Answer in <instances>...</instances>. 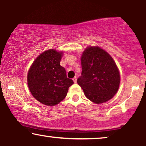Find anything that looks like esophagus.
<instances>
[{
    "label": "esophagus",
    "instance_id": "esophagus-1",
    "mask_svg": "<svg viewBox=\"0 0 146 146\" xmlns=\"http://www.w3.org/2000/svg\"><path fill=\"white\" fill-rule=\"evenodd\" d=\"M73 81H74V83H76L77 82V78H76V77H74V78H73Z\"/></svg>",
    "mask_w": 146,
    "mask_h": 146
}]
</instances>
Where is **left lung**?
<instances>
[{
    "label": "left lung",
    "instance_id": "left-lung-1",
    "mask_svg": "<svg viewBox=\"0 0 146 146\" xmlns=\"http://www.w3.org/2000/svg\"><path fill=\"white\" fill-rule=\"evenodd\" d=\"M81 64L77 82L87 98L96 104L112 98L119 88L120 76L111 56L99 47H88L82 56Z\"/></svg>",
    "mask_w": 146,
    "mask_h": 146
}]
</instances>
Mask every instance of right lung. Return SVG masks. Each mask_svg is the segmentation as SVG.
<instances>
[{"label":"right lung","mask_w":146,"mask_h":146,"mask_svg":"<svg viewBox=\"0 0 146 146\" xmlns=\"http://www.w3.org/2000/svg\"><path fill=\"white\" fill-rule=\"evenodd\" d=\"M62 52L50 49L39 55L28 73L29 90L35 98L46 106H55L66 96L74 84L60 65Z\"/></svg>","instance_id":"add662e5"}]
</instances>
